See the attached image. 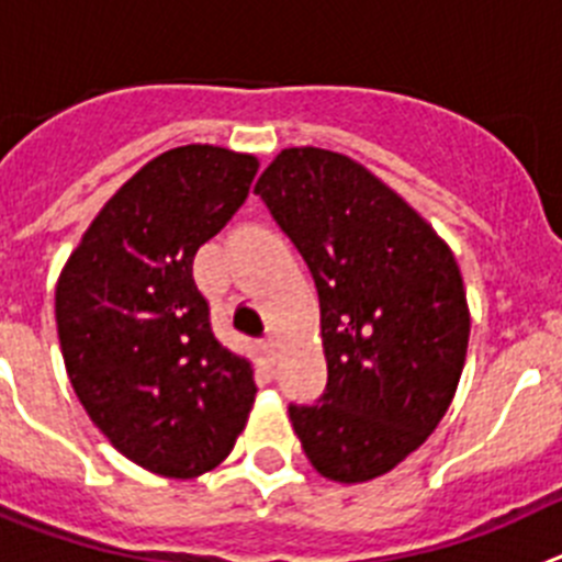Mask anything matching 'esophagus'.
I'll use <instances>...</instances> for the list:
<instances>
[{"label":"esophagus","mask_w":562,"mask_h":562,"mask_svg":"<svg viewBox=\"0 0 562 562\" xmlns=\"http://www.w3.org/2000/svg\"><path fill=\"white\" fill-rule=\"evenodd\" d=\"M262 350H266V356H269L271 361H274V358H277V341H274V336H266V338H262Z\"/></svg>","instance_id":"34e87169"}]
</instances>
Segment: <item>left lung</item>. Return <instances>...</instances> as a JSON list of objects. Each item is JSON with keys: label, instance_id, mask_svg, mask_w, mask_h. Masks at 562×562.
<instances>
[{"label": "left lung", "instance_id": "obj_1", "mask_svg": "<svg viewBox=\"0 0 562 562\" xmlns=\"http://www.w3.org/2000/svg\"><path fill=\"white\" fill-rule=\"evenodd\" d=\"M255 193L318 291L325 394L291 403L293 431L330 482L378 479L439 426L457 392L470 313L453 251L350 156L285 148Z\"/></svg>", "mask_w": 562, "mask_h": 562}]
</instances>
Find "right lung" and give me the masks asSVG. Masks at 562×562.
<instances>
[{"instance_id":"add662e5","label":"right lung","mask_w":562,"mask_h":562,"mask_svg":"<svg viewBox=\"0 0 562 562\" xmlns=\"http://www.w3.org/2000/svg\"><path fill=\"white\" fill-rule=\"evenodd\" d=\"M249 154L184 145L136 170L55 288L78 401L123 457L168 479L218 468L255 403V369L215 338L193 257L249 195Z\"/></svg>"}]
</instances>
